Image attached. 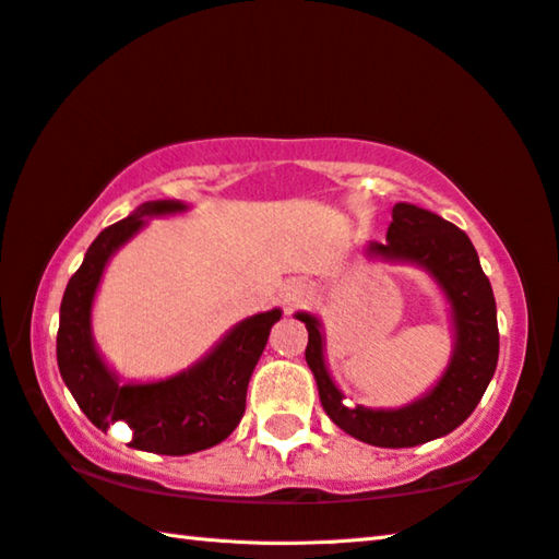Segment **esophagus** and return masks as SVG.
Returning a JSON list of instances; mask_svg holds the SVG:
<instances>
[{"label":"esophagus","instance_id":"34e87169","mask_svg":"<svg viewBox=\"0 0 559 559\" xmlns=\"http://www.w3.org/2000/svg\"><path fill=\"white\" fill-rule=\"evenodd\" d=\"M312 300V288L306 278H290L286 286L281 288V306L286 312L306 308Z\"/></svg>","mask_w":559,"mask_h":559}]
</instances>
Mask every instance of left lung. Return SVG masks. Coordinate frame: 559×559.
Returning <instances> with one entry per match:
<instances>
[{"instance_id": "obj_1", "label": "left lung", "mask_w": 559, "mask_h": 559, "mask_svg": "<svg viewBox=\"0 0 559 559\" xmlns=\"http://www.w3.org/2000/svg\"><path fill=\"white\" fill-rule=\"evenodd\" d=\"M391 217L385 241H371L369 257L418 263L438 281L452 308L454 354L438 385L395 411H371L364 405L347 408L324 367L318 318L308 312H298L296 318L308 328L306 361L330 420L352 438L377 448H415L460 428L474 413L499 361V324L491 283L460 227L408 202L393 205Z\"/></svg>"}]
</instances>
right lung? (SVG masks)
<instances>
[{
	"instance_id": "1",
	"label": "right lung",
	"mask_w": 559,
	"mask_h": 559,
	"mask_svg": "<svg viewBox=\"0 0 559 559\" xmlns=\"http://www.w3.org/2000/svg\"><path fill=\"white\" fill-rule=\"evenodd\" d=\"M186 205L176 200L144 202L134 215L99 231L83 266L60 302L58 369L93 425L107 430L127 423L131 448L156 454H192L215 448L237 428L247 408V385L253 367L281 320V310L259 312L235 324L215 349L195 367L154 383H119L99 357L90 330V312L111 253L146 225L144 217L174 215Z\"/></svg>"
}]
</instances>
